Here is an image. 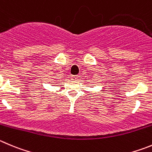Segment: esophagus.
Masks as SVG:
<instances>
[{
	"mask_svg": "<svg viewBox=\"0 0 152 152\" xmlns=\"http://www.w3.org/2000/svg\"><path fill=\"white\" fill-rule=\"evenodd\" d=\"M77 76H75V75H73V76H71V79L72 80H76V79H77Z\"/></svg>",
	"mask_w": 152,
	"mask_h": 152,
	"instance_id": "34e87169",
	"label": "esophagus"
}]
</instances>
